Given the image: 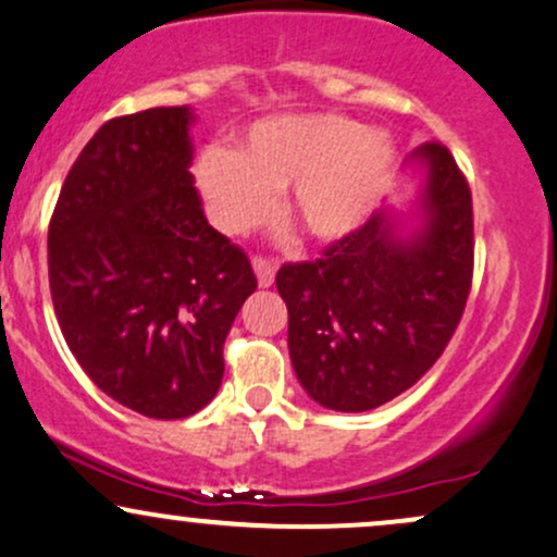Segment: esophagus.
Listing matches in <instances>:
<instances>
[{
	"mask_svg": "<svg viewBox=\"0 0 557 557\" xmlns=\"http://www.w3.org/2000/svg\"><path fill=\"white\" fill-rule=\"evenodd\" d=\"M253 272H256V280H259L261 288H269V285L274 283V272H277V264H274V261L264 259V256H256V259H253Z\"/></svg>",
	"mask_w": 557,
	"mask_h": 557,
	"instance_id": "1",
	"label": "esophagus"
}]
</instances>
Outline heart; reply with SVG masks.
Segmentation results:
<instances>
[{
  "mask_svg": "<svg viewBox=\"0 0 557 557\" xmlns=\"http://www.w3.org/2000/svg\"><path fill=\"white\" fill-rule=\"evenodd\" d=\"M394 145L344 115H280L256 124L237 148L206 150L198 187L219 230L237 235L272 213L290 189L288 219L314 243L344 240L386 193Z\"/></svg>",
  "mask_w": 557,
  "mask_h": 557,
  "instance_id": "1",
  "label": "heart"
}]
</instances>
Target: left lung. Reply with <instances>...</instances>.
Here are the masks:
<instances>
[{
  "label": "left lung",
  "instance_id": "left-lung-1",
  "mask_svg": "<svg viewBox=\"0 0 557 557\" xmlns=\"http://www.w3.org/2000/svg\"><path fill=\"white\" fill-rule=\"evenodd\" d=\"M420 187L407 209L375 211L322 259L285 264L288 351L317 405L368 412L420 381L447 348L473 277V203L451 152L409 156Z\"/></svg>",
  "mask_w": 557,
  "mask_h": 557
}]
</instances>
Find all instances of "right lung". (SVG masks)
<instances>
[{"mask_svg": "<svg viewBox=\"0 0 557 557\" xmlns=\"http://www.w3.org/2000/svg\"><path fill=\"white\" fill-rule=\"evenodd\" d=\"M189 106L108 121L54 206L47 264L65 344L95 386L156 420L216 396L224 338L256 290L193 187Z\"/></svg>", "mask_w": 557, "mask_h": 557, "instance_id": "right-lung-1", "label": "right lung"}]
</instances>
